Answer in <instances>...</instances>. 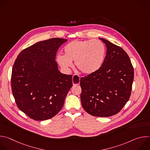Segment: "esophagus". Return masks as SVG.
Masks as SVG:
<instances>
[{
  "mask_svg": "<svg viewBox=\"0 0 150 150\" xmlns=\"http://www.w3.org/2000/svg\"><path fill=\"white\" fill-rule=\"evenodd\" d=\"M80 78L76 75H74L72 76V82L73 85H78L79 83Z\"/></svg>",
  "mask_w": 150,
  "mask_h": 150,
  "instance_id": "1",
  "label": "esophagus"
}]
</instances>
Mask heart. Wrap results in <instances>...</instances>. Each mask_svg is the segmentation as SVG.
Here are the masks:
<instances>
[{"label": "heart", "instance_id": "b5f03b06", "mask_svg": "<svg viewBox=\"0 0 150 150\" xmlns=\"http://www.w3.org/2000/svg\"><path fill=\"white\" fill-rule=\"evenodd\" d=\"M105 47L99 40H74L63 49L64 55H59L57 62L64 69H68L75 60L76 67L83 74L90 75L102 66L105 56Z\"/></svg>", "mask_w": 150, "mask_h": 150}]
</instances>
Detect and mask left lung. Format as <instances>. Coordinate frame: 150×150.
Returning a JSON list of instances; mask_svg holds the SVG:
<instances>
[{"mask_svg": "<svg viewBox=\"0 0 150 150\" xmlns=\"http://www.w3.org/2000/svg\"><path fill=\"white\" fill-rule=\"evenodd\" d=\"M107 52L101 68L80 79L81 104L90 115L109 117L118 113L129 100L134 71L125 51L105 39Z\"/></svg>", "mask_w": 150, "mask_h": 150, "instance_id": "1", "label": "left lung"}]
</instances>
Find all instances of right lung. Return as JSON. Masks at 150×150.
Returning <instances> with one entry per match:
<instances>
[{
  "label": "right lung",
  "mask_w": 150,
  "mask_h": 150,
  "mask_svg": "<svg viewBox=\"0 0 150 150\" xmlns=\"http://www.w3.org/2000/svg\"><path fill=\"white\" fill-rule=\"evenodd\" d=\"M67 39L36 42L21 52L13 64L11 87L18 108L30 118L45 120L61 110L72 87V76L61 73L55 61Z\"/></svg>",
  "instance_id": "1"
}]
</instances>
